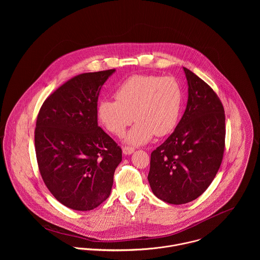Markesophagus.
I'll return each mask as SVG.
<instances>
[{"label": "esophagus", "mask_w": 260, "mask_h": 260, "mask_svg": "<svg viewBox=\"0 0 260 260\" xmlns=\"http://www.w3.org/2000/svg\"><path fill=\"white\" fill-rule=\"evenodd\" d=\"M134 151H135V149L132 148V147H123V153L125 155H131Z\"/></svg>", "instance_id": "esophagus-1"}]
</instances>
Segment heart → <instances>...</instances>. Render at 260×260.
<instances>
[{
    "instance_id": "b5f03b06",
    "label": "heart",
    "mask_w": 260,
    "mask_h": 260,
    "mask_svg": "<svg viewBox=\"0 0 260 260\" xmlns=\"http://www.w3.org/2000/svg\"><path fill=\"white\" fill-rule=\"evenodd\" d=\"M115 97L116 100H101L97 115L102 125L116 136L124 133L134 117L137 122L124 137L129 145H144L155 134L165 136L177 125L182 91L172 77L132 76L117 88Z\"/></svg>"
}]
</instances>
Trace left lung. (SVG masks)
Instances as JSON below:
<instances>
[{
	"mask_svg": "<svg viewBox=\"0 0 260 260\" xmlns=\"http://www.w3.org/2000/svg\"><path fill=\"white\" fill-rule=\"evenodd\" d=\"M185 112L174 132L151 153L148 181L156 197L170 204L198 198L221 165L225 144L222 103L202 79L183 67Z\"/></svg>",
	"mask_w": 260,
	"mask_h": 260,
	"instance_id": "obj_1",
	"label": "left lung"
}]
</instances>
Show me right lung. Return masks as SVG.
I'll return each instance as SVG.
<instances>
[{
	"label": "right lung",
	"mask_w": 260,
	"mask_h": 260,
	"mask_svg": "<svg viewBox=\"0 0 260 260\" xmlns=\"http://www.w3.org/2000/svg\"><path fill=\"white\" fill-rule=\"evenodd\" d=\"M115 71L76 76L51 94L38 114L40 173L53 196L73 210H92L109 197L122 161V150L97 118L101 88Z\"/></svg>",
	"instance_id": "obj_1"
}]
</instances>
